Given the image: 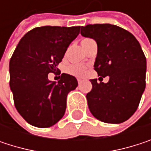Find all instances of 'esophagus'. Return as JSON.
<instances>
[{
	"instance_id": "34e87169",
	"label": "esophagus",
	"mask_w": 151,
	"mask_h": 151,
	"mask_svg": "<svg viewBox=\"0 0 151 151\" xmlns=\"http://www.w3.org/2000/svg\"><path fill=\"white\" fill-rule=\"evenodd\" d=\"M81 82H82V79H80V78H78V84H81Z\"/></svg>"
}]
</instances>
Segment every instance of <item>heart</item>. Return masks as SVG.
Listing matches in <instances>:
<instances>
[{
	"label": "heart",
	"mask_w": 151,
	"mask_h": 151,
	"mask_svg": "<svg viewBox=\"0 0 151 151\" xmlns=\"http://www.w3.org/2000/svg\"><path fill=\"white\" fill-rule=\"evenodd\" d=\"M91 41H93L91 38H84L81 41V45H84ZM67 73L71 75L78 77V78H82L84 76H86L87 73V66L83 65H79V64H74V65H71L67 67L66 69Z\"/></svg>",
	"instance_id": "heart-1"
}]
</instances>
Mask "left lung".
<instances>
[{
	"label": "left lung",
	"instance_id": "left-lung-1",
	"mask_svg": "<svg viewBox=\"0 0 151 151\" xmlns=\"http://www.w3.org/2000/svg\"><path fill=\"white\" fill-rule=\"evenodd\" d=\"M80 34L96 41L94 70L103 78L109 76L107 83L90 79L89 110L103 122L122 123L136 111L146 86V58L141 45L130 32L109 23L82 26Z\"/></svg>",
	"mask_w": 151,
	"mask_h": 151
}]
</instances>
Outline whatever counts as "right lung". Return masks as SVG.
<instances>
[{
    "label": "right lung",
    "instance_id": "add662e5",
    "mask_svg": "<svg viewBox=\"0 0 151 151\" xmlns=\"http://www.w3.org/2000/svg\"><path fill=\"white\" fill-rule=\"evenodd\" d=\"M80 26L37 27L20 40L9 62V86L18 113L32 126L49 128L65 114L67 94L78 86L74 76L62 73L56 83L48 74L79 34Z\"/></svg>",
    "mask_w": 151,
    "mask_h": 151
}]
</instances>
